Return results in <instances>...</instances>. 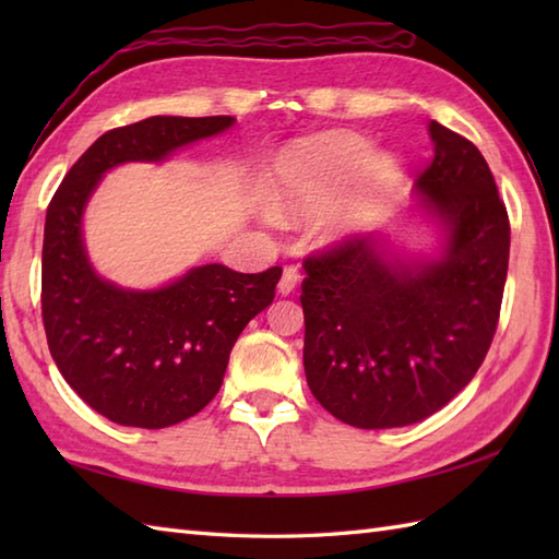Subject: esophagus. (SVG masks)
<instances>
[{"label":"esophagus","instance_id":"obj_1","mask_svg":"<svg viewBox=\"0 0 559 559\" xmlns=\"http://www.w3.org/2000/svg\"><path fill=\"white\" fill-rule=\"evenodd\" d=\"M298 286H300V271L295 266L283 269V276L278 281V293L290 295V293H295V288H298Z\"/></svg>","mask_w":559,"mask_h":559}]
</instances>
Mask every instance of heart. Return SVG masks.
<instances>
[{
  "label": "heart",
  "mask_w": 559,
  "mask_h": 559,
  "mask_svg": "<svg viewBox=\"0 0 559 559\" xmlns=\"http://www.w3.org/2000/svg\"><path fill=\"white\" fill-rule=\"evenodd\" d=\"M370 155V141L355 134H322L300 141L273 165L269 180L273 204L290 213H310L329 204L362 167L350 192L319 221V228L329 237L360 230L382 213L401 175L399 163L386 153L372 159ZM264 216L276 221V211L264 209Z\"/></svg>",
  "instance_id": "b5f03b06"
}]
</instances>
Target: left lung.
I'll return each mask as SVG.
<instances>
[{"label":"left lung","instance_id":"1","mask_svg":"<svg viewBox=\"0 0 559 559\" xmlns=\"http://www.w3.org/2000/svg\"><path fill=\"white\" fill-rule=\"evenodd\" d=\"M432 163L415 180L439 228L435 257H406L389 233L305 259V374L314 399L362 430L425 420L476 377L495 336L509 218L483 153L430 122Z\"/></svg>","mask_w":559,"mask_h":559}]
</instances>
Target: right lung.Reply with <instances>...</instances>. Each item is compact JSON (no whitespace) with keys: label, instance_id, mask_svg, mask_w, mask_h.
Segmentation results:
<instances>
[{"label":"right lung","instance_id":"right-lung-1","mask_svg":"<svg viewBox=\"0 0 559 559\" xmlns=\"http://www.w3.org/2000/svg\"><path fill=\"white\" fill-rule=\"evenodd\" d=\"M235 117H148L103 134L59 185L45 216L43 324L57 370L105 418L160 430L218 394L237 336L273 302L283 269L237 273L192 266L160 288L103 278L83 242V211L103 175L124 163H163L223 134Z\"/></svg>","mask_w":559,"mask_h":559}]
</instances>
